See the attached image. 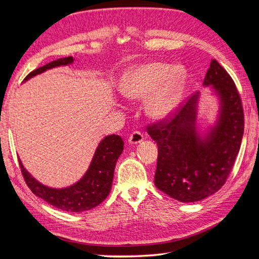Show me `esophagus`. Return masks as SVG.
Segmentation results:
<instances>
[{"mask_svg":"<svg viewBox=\"0 0 259 259\" xmlns=\"http://www.w3.org/2000/svg\"><path fill=\"white\" fill-rule=\"evenodd\" d=\"M144 140V135L139 131H135L132 133L128 137V143L130 144H139Z\"/></svg>","mask_w":259,"mask_h":259,"instance_id":"34e87169","label":"esophagus"}]
</instances>
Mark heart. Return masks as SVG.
Instances as JSON below:
<instances>
[{
    "instance_id": "heart-1",
    "label": "heart",
    "mask_w": 259,
    "mask_h": 259,
    "mask_svg": "<svg viewBox=\"0 0 259 259\" xmlns=\"http://www.w3.org/2000/svg\"><path fill=\"white\" fill-rule=\"evenodd\" d=\"M187 81V71L181 66L166 63H143L126 73L120 91L128 99L147 98L145 112L153 119L168 117L180 100Z\"/></svg>"
}]
</instances>
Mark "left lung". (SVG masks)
I'll use <instances>...</instances> for the list:
<instances>
[{"label": "left lung", "instance_id": "8db88e82", "mask_svg": "<svg viewBox=\"0 0 259 259\" xmlns=\"http://www.w3.org/2000/svg\"><path fill=\"white\" fill-rule=\"evenodd\" d=\"M203 86H212L220 100L217 122L204 136L196 127L200 93L172 118L147 126V133L159 147L155 186L181 202L200 201L224 186L244 135L241 98L217 60H211Z\"/></svg>", "mask_w": 259, "mask_h": 259}]
</instances>
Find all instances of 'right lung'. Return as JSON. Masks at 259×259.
<instances>
[{"label":"right lung","instance_id":"1","mask_svg":"<svg viewBox=\"0 0 259 259\" xmlns=\"http://www.w3.org/2000/svg\"><path fill=\"white\" fill-rule=\"evenodd\" d=\"M73 62L72 57L61 58L47 63L46 66L30 72L25 77L29 80L39 73L55 67L67 66ZM124 149V142L119 135H108L100 142L87 172L80 180L70 187L56 189L40 183L31 176L22 165L20 160L21 171L23 178L36 197L45 200L54 207L69 212H81L91 210L102 203L110 192L114 179L116 162Z\"/></svg>","mask_w":259,"mask_h":259}]
</instances>
